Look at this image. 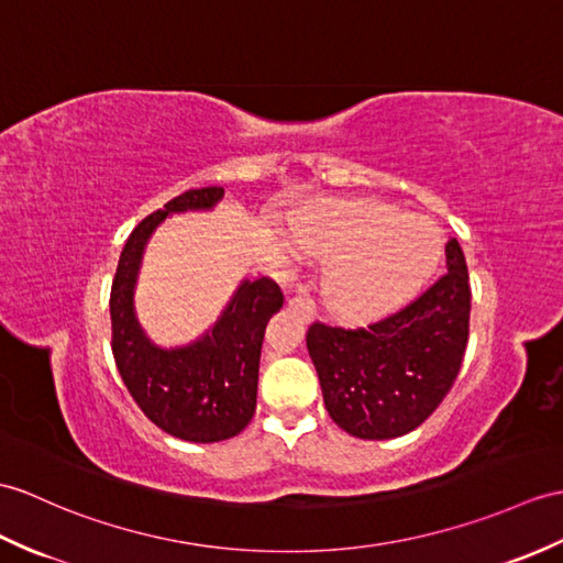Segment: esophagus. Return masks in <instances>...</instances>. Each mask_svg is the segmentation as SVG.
I'll return each instance as SVG.
<instances>
[{
	"mask_svg": "<svg viewBox=\"0 0 563 563\" xmlns=\"http://www.w3.org/2000/svg\"><path fill=\"white\" fill-rule=\"evenodd\" d=\"M287 307H290L295 313H299V319L302 321H311L313 317H317V307H313L311 299L305 297L302 292H297L287 299Z\"/></svg>",
	"mask_w": 563,
	"mask_h": 563,
	"instance_id": "obj_1",
	"label": "esophagus"
}]
</instances>
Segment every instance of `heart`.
I'll return each instance as SVG.
<instances>
[{"mask_svg":"<svg viewBox=\"0 0 563 563\" xmlns=\"http://www.w3.org/2000/svg\"><path fill=\"white\" fill-rule=\"evenodd\" d=\"M295 238L307 252L335 258L325 283L329 302L360 321L384 317L412 297L443 252L434 220L376 201L313 206L297 220Z\"/></svg>","mask_w":563,"mask_h":563,"instance_id":"1","label":"heart"}]
</instances>
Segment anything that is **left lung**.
I'll list each match as a JSON object with an SVG mask.
<instances>
[{
    "instance_id": "1",
    "label": "left lung",
    "mask_w": 563,
    "mask_h": 563,
    "mask_svg": "<svg viewBox=\"0 0 563 563\" xmlns=\"http://www.w3.org/2000/svg\"><path fill=\"white\" fill-rule=\"evenodd\" d=\"M446 276L415 302L367 329L309 325L307 350L323 405L350 437L410 434L451 390L470 325V278L459 240L446 244Z\"/></svg>"
}]
</instances>
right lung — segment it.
I'll return each instance as SVG.
<instances>
[{"instance_id": "right-lung-1", "label": "right lung", "mask_w": 563, "mask_h": 563, "mask_svg": "<svg viewBox=\"0 0 563 563\" xmlns=\"http://www.w3.org/2000/svg\"><path fill=\"white\" fill-rule=\"evenodd\" d=\"M222 196V187L189 189L143 218L124 244L110 295L112 352L124 386L155 427L194 443L232 439L252 422L264 331L283 307V292L271 278H244L208 331L173 347L143 329L134 292L143 252L161 222L213 211Z\"/></svg>"}]
</instances>
